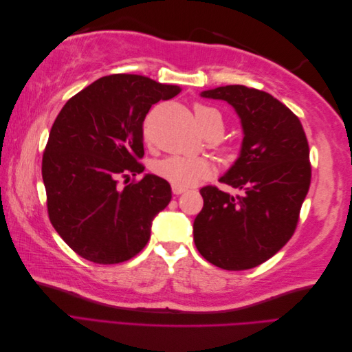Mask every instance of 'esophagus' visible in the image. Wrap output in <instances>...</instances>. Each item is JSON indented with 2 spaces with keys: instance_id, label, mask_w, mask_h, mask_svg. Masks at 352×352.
Wrapping results in <instances>:
<instances>
[{
  "instance_id": "esophagus-1",
  "label": "esophagus",
  "mask_w": 352,
  "mask_h": 352,
  "mask_svg": "<svg viewBox=\"0 0 352 352\" xmlns=\"http://www.w3.org/2000/svg\"><path fill=\"white\" fill-rule=\"evenodd\" d=\"M186 190V188H184V186H177V185H172V192L175 194V195H180V194H184Z\"/></svg>"
}]
</instances>
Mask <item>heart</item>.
<instances>
[{"label": "heart", "mask_w": 352, "mask_h": 352, "mask_svg": "<svg viewBox=\"0 0 352 352\" xmlns=\"http://www.w3.org/2000/svg\"><path fill=\"white\" fill-rule=\"evenodd\" d=\"M194 113L198 126L206 135L219 136L223 131V117L219 110L207 104H195ZM153 172L167 182L177 186H189L197 180L208 176L210 167L199 158L188 157H167L158 160L153 166Z\"/></svg>", "instance_id": "1"}]
</instances>
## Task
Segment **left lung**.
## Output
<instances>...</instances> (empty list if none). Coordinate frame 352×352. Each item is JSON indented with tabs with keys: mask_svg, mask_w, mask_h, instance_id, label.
Instances as JSON below:
<instances>
[{
	"mask_svg": "<svg viewBox=\"0 0 352 352\" xmlns=\"http://www.w3.org/2000/svg\"><path fill=\"white\" fill-rule=\"evenodd\" d=\"M202 97L228 101L241 117V155L221 184L201 188L204 207L194 221V241L208 263L247 270L267 261L289 241L311 182L310 148L300 119L273 95L228 85Z\"/></svg>",
	"mask_w": 352,
	"mask_h": 352,
	"instance_id": "left-lung-1",
	"label": "left lung"
}]
</instances>
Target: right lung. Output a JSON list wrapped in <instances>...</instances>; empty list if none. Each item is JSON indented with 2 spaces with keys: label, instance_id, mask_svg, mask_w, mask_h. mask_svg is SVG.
<instances>
[{
  "label": "right lung",
  "instance_id": "right-lung-1",
  "mask_svg": "<svg viewBox=\"0 0 352 352\" xmlns=\"http://www.w3.org/2000/svg\"><path fill=\"white\" fill-rule=\"evenodd\" d=\"M180 92L140 74H110L65 104L42 155L51 225L82 258L117 264L140 254L172 199L167 180L144 172L142 123L151 105Z\"/></svg>",
  "mask_w": 352,
  "mask_h": 352
}]
</instances>
